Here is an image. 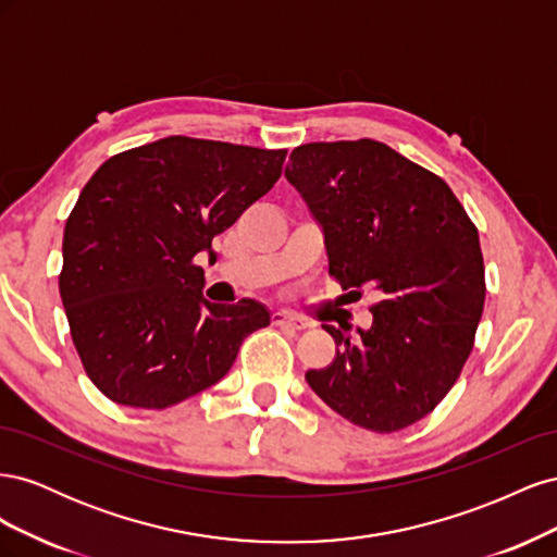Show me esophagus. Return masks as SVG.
<instances>
[{"label": "esophagus", "mask_w": 557, "mask_h": 557, "mask_svg": "<svg viewBox=\"0 0 557 557\" xmlns=\"http://www.w3.org/2000/svg\"><path fill=\"white\" fill-rule=\"evenodd\" d=\"M272 323L281 325V327H293V330H307L309 327V323H307L305 318L293 315L288 311H274L272 313Z\"/></svg>", "instance_id": "esophagus-1"}]
</instances>
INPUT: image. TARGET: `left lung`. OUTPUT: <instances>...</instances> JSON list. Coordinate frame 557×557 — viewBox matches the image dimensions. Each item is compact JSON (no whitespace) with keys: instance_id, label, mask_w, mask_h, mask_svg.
I'll return each mask as SVG.
<instances>
[{"instance_id":"left-lung-1","label":"left lung","mask_w":557,"mask_h":557,"mask_svg":"<svg viewBox=\"0 0 557 557\" xmlns=\"http://www.w3.org/2000/svg\"><path fill=\"white\" fill-rule=\"evenodd\" d=\"M344 290L372 288V327L323 323L334 360L307 383L374 432L425 418L458 381L483 313L479 232L448 185L374 139L305 144L285 166ZM348 293V295H350Z\"/></svg>"}]
</instances>
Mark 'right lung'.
<instances>
[{"instance_id": "right-lung-1", "label": "right lung", "mask_w": 557, "mask_h": 557, "mask_svg": "<svg viewBox=\"0 0 557 557\" xmlns=\"http://www.w3.org/2000/svg\"><path fill=\"white\" fill-rule=\"evenodd\" d=\"M285 150L166 137L107 160L62 242L60 295L90 381L134 409H166L221 381L272 313L213 305L199 252L283 172Z\"/></svg>"}]
</instances>
